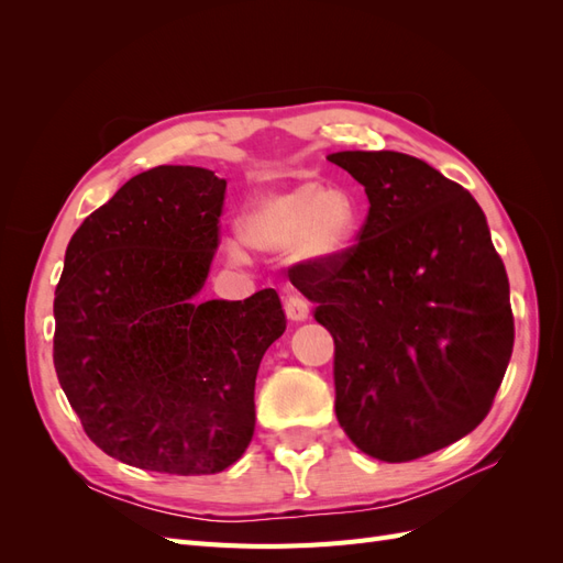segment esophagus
Returning <instances> with one entry per match:
<instances>
[{"mask_svg": "<svg viewBox=\"0 0 563 563\" xmlns=\"http://www.w3.org/2000/svg\"><path fill=\"white\" fill-rule=\"evenodd\" d=\"M284 310H286V317L294 319V321H305L310 317V305H308V300L300 298V296H286Z\"/></svg>", "mask_w": 563, "mask_h": 563, "instance_id": "obj_1", "label": "esophagus"}]
</instances>
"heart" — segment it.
Segmentation results:
<instances>
[{"mask_svg":"<svg viewBox=\"0 0 563 563\" xmlns=\"http://www.w3.org/2000/svg\"><path fill=\"white\" fill-rule=\"evenodd\" d=\"M360 209L350 192L319 183H300L288 190L258 192L246 201L240 230L246 244L261 251L291 246L302 261H331L350 249ZM232 258L244 261L242 242H230Z\"/></svg>","mask_w":563,"mask_h":563,"instance_id":"1","label":"heart"}]
</instances>
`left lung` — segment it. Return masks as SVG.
I'll list each match as a JSON object with an SVG mask.
<instances>
[{
	"label": "left lung",
	"mask_w": 563,
	"mask_h": 563,
	"mask_svg": "<svg viewBox=\"0 0 563 563\" xmlns=\"http://www.w3.org/2000/svg\"><path fill=\"white\" fill-rule=\"evenodd\" d=\"M364 185L354 246L298 272L333 335L335 416L352 444L408 463L470 434L512 356L509 282L479 203L401 152H335Z\"/></svg>",
	"instance_id": "1"
}]
</instances>
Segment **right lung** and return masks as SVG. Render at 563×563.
Listing matches in <instances>:
<instances>
[{
  "label": "right lung",
  "mask_w": 563,
  "mask_h": 563,
  "mask_svg": "<svg viewBox=\"0 0 563 563\" xmlns=\"http://www.w3.org/2000/svg\"><path fill=\"white\" fill-rule=\"evenodd\" d=\"M228 183L155 166L73 234L56 286L54 366L84 432L126 465L216 474L255 428V376L286 331L275 288L195 302Z\"/></svg>",
  "instance_id": "add662e5"
}]
</instances>
